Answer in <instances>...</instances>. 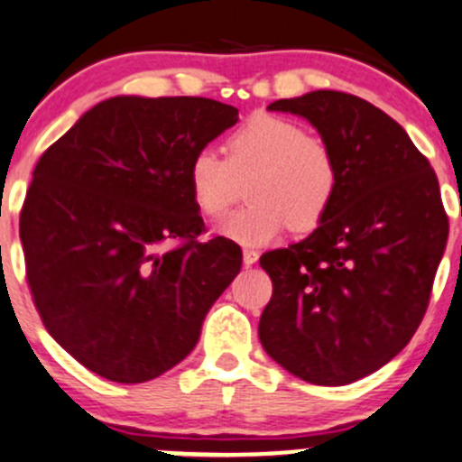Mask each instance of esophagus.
<instances>
[{"label":"esophagus","instance_id":"obj_1","mask_svg":"<svg viewBox=\"0 0 462 462\" xmlns=\"http://www.w3.org/2000/svg\"><path fill=\"white\" fill-rule=\"evenodd\" d=\"M242 263H245V266H251V264L258 263V251H254V249L242 251Z\"/></svg>","mask_w":462,"mask_h":462}]
</instances>
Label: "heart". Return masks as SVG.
<instances>
[{
	"instance_id": "heart-1",
	"label": "heart",
	"mask_w": 462,
	"mask_h": 462,
	"mask_svg": "<svg viewBox=\"0 0 462 462\" xmlns=\"http://www.w3.org/2000/svg\"><path fill=\"white\" fill-rule=\"evenodd\" d=\"M245 187L246 207L229 213L216 231L245 246L275 240L287 225L304 233L320 225L337 189V164L320 137L269 113L251 116L226 140V160L202 149L189 164V191L198 211L217 217Z\"/></svg>"
}]
</instances>
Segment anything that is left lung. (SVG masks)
Listing matches in <instances>:
<instances>
[{
    "mask_svg": "<svg viewBox=\"0 0 462 462\" xmlns=\"http://www.w3.org/2000/svg\"><path fill=\"white\" fill-rule=\"evenodd\" d=\"M266 108L320 133L337 189L311 236L260 258L273 282L260 342L307 383L349 384L405 349L425 316L449 233L439 178L405 128L356 95L313 90Z\"/></svg>",
    "mask_w": 462,
    "mask_h": 462,
    "instance_id": "left-lung-1",
    "label": "left lung"
}]
</instances>
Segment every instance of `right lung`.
I'll return each mask as SVG.
<instances>
[{
  "label": "right lung",
  "instance_id": "obj_1",
  "mask_svg": "<svg viewBox=\"0 0 462 462\" xmlns=\"http://www.w3.org/2000/svg\"><path fill=\"white\" fill-rule=\"evenodd\" d=\"M237 122L207 97L117 95L95 104L32 171L19 216L46 331L113 383H146L198 345L242 251L199 242L189 164Z\"/></svg>",
  "mask_w": 462,
  "mask_h": 462
}]
</instances>
